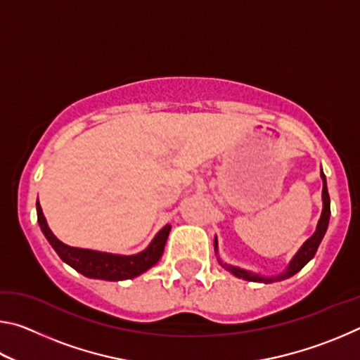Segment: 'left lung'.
Returning <instances> with one entry per match:
<instances>
[{
  "instance_id": "1",
  "label": "left lung",
  "mask_w": 360,
  "mask_h": 360,
  "mask_svg": "<svg viewBox=\"0 0 360 360\" xmlns=\"http://www.w3.org/2000/svg\"><path fill=\"white\" fill-rule=\"evenodd\" d=\"M321 178H322V202H324V206H322V214L321 219L318 222V229H316L314 235L311 238H308L304 241V245L300 248V251L295 254V257L292 259V262L288 266V270L281 275L278 276H270V278H264V276H259V275H254L251 271H246V270H241V268H236V266H231L227 264H222L221 260H219V264H221L225 270H229L231 275L238 276L241 279H246V281H252V283H265V284H270V283H275V281H283V279H288L290 276H294L297 271H300L302 268L308 264L309 260L314 257L316 251H318V248L321 245L322 238H324L326 235V230H327V225H328V219H330V197H328V192H327V181H326V174L321 172ZM216 248H217V243H216ZM217 251V249H216Z\"/></svg>"
}]
</instances>
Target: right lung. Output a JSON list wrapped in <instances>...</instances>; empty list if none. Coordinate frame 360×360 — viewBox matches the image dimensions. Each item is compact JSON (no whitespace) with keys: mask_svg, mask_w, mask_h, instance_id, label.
Masks as SVG:
<instances>
[{"mask_svg":"<svg viewBox=\"0 0 360 360\" xmlns=\"http://www.w3.org/2000/svg\"><path fill=\"white\" fill-rule=\"evenodd\" d=\"M36 212H38V222L42 233L46 235L47 241L56 249L60 259L75 268L76 271L82 273L84 276L105 279V281H124V279L139 276L146 270H149L150 266H154L162 257L168 233L172 230V225H165L152 240L149 248L144 249L143 252L135 255H115L66 246L47 227L39 202H36Z\"/></svg>","mask_w":360,"mask_h":360,"instance_id":"obj_1","label":"right lung"}]
</instances>
